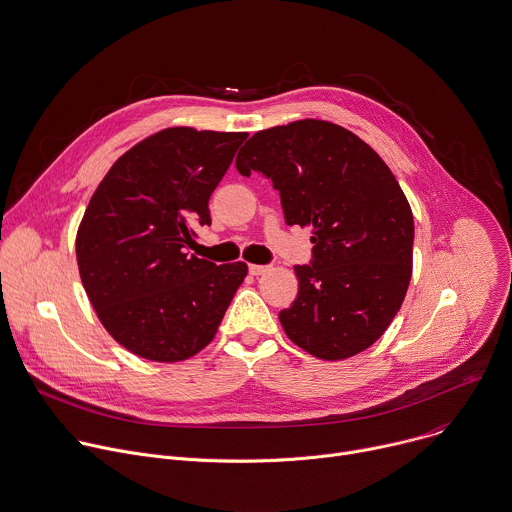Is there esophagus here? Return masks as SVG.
I'll return each mask as SVG.
<instances>
[{"instance_id": "1", "label": "esophagus", "mask_w": 512, "mask_h": 512, "mask_svg": "<svg viewBox=\"0 0 512 512\" xmlns=\"http://www.w3.org/2000/svg\"><path fill=\"white\" fill-rule=\"evenodd\" d=\"M267 269H269L267 265H255V263H251V265H249V273H251V275H255V277H257V275H263Z\"/></svg>"}]
</instances>
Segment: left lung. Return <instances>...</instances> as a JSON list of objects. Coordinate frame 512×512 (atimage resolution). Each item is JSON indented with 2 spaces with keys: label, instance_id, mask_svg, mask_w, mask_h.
<instances>
[{
  "label": "left lung",
  "instance_id": "obj_1",
  "mask_svg": "<svg viewBox=\"0 0 512 512\" xmlns=\"http://www.w3.org/2000/svg\"><path fill=\"white\" fill-rule=\"evenodd\" d=\"M235 166L279 191L287 225L311 227V261L279 321L319 360L368 350L402 307L412 277L414 217L386 162L354 132L297 120L253 134Z\"/></svg>",
  "mask_w": 512,
  "mask_h": 512
}]
</instances>
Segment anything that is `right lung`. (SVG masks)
Instances as JSON below:
<instances>
[{"label": "right lung", "instance_id": "1", "mask_svg": "<svg viewBox=\"0 0 512 512\" xmlns=\"http://www.w3.org/2000/svg\"><path fill=\"white\" fill-rule=\"evenodd\" d=\"M247 132L160 130L108 170L76 237L82 285L98 319L128 352L181 362L211 344L247 275L243 261L191 255L209 199Z\"/></svg>", "mask_w": 512, "mask_h": 512}]
</instances>
